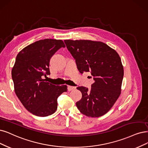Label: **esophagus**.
I'll return each instance as SVG.
<instances>
[{
    "instance_id": "1",
    "label": "esophagus",
    "mask_w": 148,
    "mask_h": 148,
    "mask_svg": "<svg viewBox=\"0 0 148 148\" xmlns=\"http://www.w3.org/2000/svg\"><path fill=\"white\" fill-rule=\"evenodd\" d=\"M75 89V86H68V91H71Z\"/></svg>"
}]
</instances>
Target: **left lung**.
Returning <instances> with one entry per match:
<instances>
[{
  "mask_svg": "<svg viewBox=\"0 0 148 148\" xmlns=\"http://www.w3.org/2000/svg\"><path fill=\"white\" fill-rule=\"evenodd\" d=\"M64 41L75 60L79 72L90 73L95 80L90 90L84 86L77 88L82 94L81 99L76 102L77 107L87 116L103 115L110 110L121 94L124 69L118 53L102 42Z\"/></svg>",
  "mask_w": 148,
  "mask_h": 148,
  "instance_id": "obj_1",
  "label": "left lung"
}]
</instances>
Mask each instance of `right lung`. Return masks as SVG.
Instances as JSON below:
<instances>
[{
	"instance_id": "1",
	"label": "right lung",
	"mask_w": 148,
	"mask_h": 148,
	"mask_svg": "<svg viewBox=\"0 0 148 148\" xmlns=\"http://www.w3.org/2000/svg\"><path fill=\"white\" fill-rule=\"evenodd\" d=\"M65 47L62 40L45 39L30 44L16 56L12 71L16 96L29 112L47 116L57 108V98L67 91L66 85L56 86L45 81L49 75L51 58Z\"/></svg>"
}]
</instances>
